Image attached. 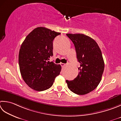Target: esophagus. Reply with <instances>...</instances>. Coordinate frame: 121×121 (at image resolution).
Instances as JSON below:
<instances>
[{
	"instance_id": "obj_1",
	"label": "esophagus",
	"mask_w": 121,
	"mask_h": 121,
	"mask_svg": "<svg viewBox=\"0 0 121 121\" xmlns=\"http://www.w3.org/2000/svg\"><path fill=\"white\" fill-rule=\"evenodd\" d=\"M60 65H61V67H65V63H60Z\"/></svg>"
}]
</instances>
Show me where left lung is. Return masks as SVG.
Returning a JSON list of instances; mask_svg holds the SVG:
<instances>
[{
  "instance_id": "left-lung-1",
  "label": "left lung",
  "mask_w": 121,
  "mask_h": 121,
  "mask_svg": "<svg viewBox=\"0 0 121 121\" xmlns=\"http://www.w3.org/2000/svg\"><path fill=\"white\" fill-rule=\"evenodd\" d=\"M74 45L79 73L72 81L66 80L68 87L78 95H84L94 90L102 79L104 62L100 48L96 41L80 34L66 35Z\"/></svg>"
}]
</instances>
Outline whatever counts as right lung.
I'll return each mask as SVG.
<instances>
[{"instance_id":"1","label":"right lung","mask_w":121,"mask_h":121,"mask_svg":"<svg viewBox=\"0 0 121 121\" xmlns=\"http://www.w3.org/2000/svg\"><path fill=\"white\" fill-rule=\"evenodd\" d=\"M61 33L37 27L26 37L19 53V65L23 80L37 91L49 89L60 74L61 67L48 60L53 56V41Z\"/></svg>"}]
</instances>
